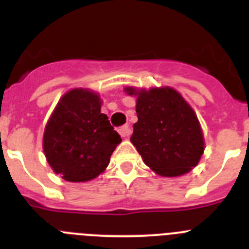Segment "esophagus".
Listing matches in <instances>:
<instances>
[{"instance_id":"34e87169","label":"esophagus","mask_w":249,"mask_h":249,"mask_svg":"<svg viewBox=\"0 0 249 249\" xmlns=\"http://www.w3.org/2000/svg\"><path fill=\"white\" fill-rule=\"evenodd\" d=\"M118 132H120V135L122 136V137H128V136L131 135V128H129L128 124H124V126L118 128Z\"/></svg>"}]
</instances>
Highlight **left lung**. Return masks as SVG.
Returning a JSON list of instances; mask_svg holds the SVG:
<instances>
[{
  "mask_svg": "<svg viewBox=\"0 0 249 249\" xmlns=\"http://www.w3.org/2000/svg\"><path fill=\"white\" fill-rule=\"evenodd\" d=\"M137 97L138 121L131 142L144 163L162 177H178L192 171L204 152V137L197 114L172 87H126Z\"/></svg>",
  "mask_w": 249,
  "mask_h": 249,
  "instance_id": "8db88e82",
  "label": "left lung"
}]
</instances>
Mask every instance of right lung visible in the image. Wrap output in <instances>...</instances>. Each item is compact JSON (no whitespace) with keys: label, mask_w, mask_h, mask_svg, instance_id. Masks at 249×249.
<instances>
[{"label":"right lung","mask_w":249,"mask_h":249,"mask_svg":"<svg viewBox=\"0 0 249 249\" xmlns=\"http://www.w3.org/2000/svg\"><path fill=\"white\" fill-rule=\"evenodd\" d=\"M100 94L73 89L59 98L43 133V152L51 168L68 182L91 181L103 173L121 143L108 117L101 113Z\"/></svg>","instance_id":"right-lung-1"}]
</instances>
